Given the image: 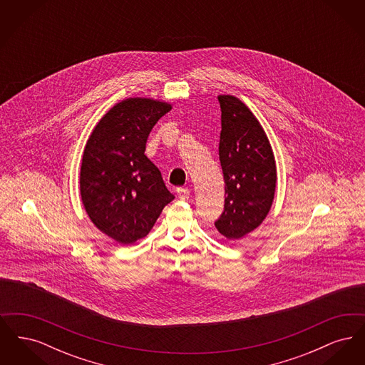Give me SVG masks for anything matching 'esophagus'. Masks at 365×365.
Returning a JSON list of instances; mask_svg holds the SVG:
<instances>
[{"instance_id":"obj_1","label":"esophagus","mask_w":365,"mask_h":365,"mask_svg":"<svg viewBox=\"0 0 365 365\" xmlns=\"http://www.w3.org/2000/svg\"><path fill=\"white\" fill-rule=\"evenodd\" d=\"M176 192H178V197H179L182 201H186V200H189V197H190V190H189V189L179 187V189H176Z\"/></svg>"}]
</instances>
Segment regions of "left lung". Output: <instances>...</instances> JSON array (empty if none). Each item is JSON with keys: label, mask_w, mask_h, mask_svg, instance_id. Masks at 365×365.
I'll return each instance as SVG.
<instances>
[{"label": "left lung", "mask_w": 365, "mask_h": 365, "mask_svg": "<svg viewBox=\"0 0 365 365\" xmlns=\"http://www.w3.org/2000/svg\"><path fill=\"white\" fill-rule=\"evenodd\" d=\"M222 109L219 158L226 183L217 231L230 241L241 240L267 217L275 195L277 164L257 118L234 96L217 97Z\"/></svg>", "instance_id": "8db88e82"}]
</instances>
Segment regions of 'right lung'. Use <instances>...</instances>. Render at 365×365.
<instances>
[{
  "label": "right lung",
  "mask_w": 365,
  "mask_h": 365,
  "mask_svg": "<svg viewBox=\"0 0 365 365\" xmlns=\"http://www.w3.org/2000/svg\"><path fill=\"white\" fill-rule=\"evenodd\" d=\"M173 105L152 98H127L112 106L87 139L81 165V197L90 220L122 245L153 228L174 200L161 173L145 156L146 140Z\"/></svg>",
  "instance_id": "add662e5"
}]
</instances>
